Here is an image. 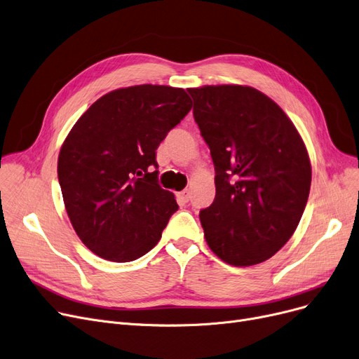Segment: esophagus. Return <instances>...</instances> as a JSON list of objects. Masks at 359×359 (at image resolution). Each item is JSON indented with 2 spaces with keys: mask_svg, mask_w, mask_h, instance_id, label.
<instances>
[{
  "mask_svg": "<svg viewBox=\"0 0 359 359\" xmlns=\"http://www.w3.org/2000/svg\"><path fill=\"white\" fill-rule=\"evenodd\" d=\"M177 196H179V199H180L182 202H189V199H191V191H189V189H184V191H182Z\"/></svg>",
  "mask_w": 359,
  "mask_h": 359,
  "instance_id": "1",
  "label": "esophagus"
}]
</instances>
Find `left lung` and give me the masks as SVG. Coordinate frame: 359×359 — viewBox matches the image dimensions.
<instances>
[{
	"label": "left lung",
	"mask_w": 359,
	"mask_h": 359,
	"mask_svg": "<svg viewBox=\"0 0 359 359\" xmlns=\"http://www.w3.org/2000/svg\"><path fill=\"white\" fill-rule=\"evenodd\" d=\"M194 117L215 167V198L199 212L211 251L255 266L292 238L311 188V161L292 120L266 93L242 85L189 88Z\"/></svg>",
	"instance_id": "8db88e82"
}]
</instances>
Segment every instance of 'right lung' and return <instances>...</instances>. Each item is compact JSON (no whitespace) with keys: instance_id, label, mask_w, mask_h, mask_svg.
Returning <instances> with one entry per match:
<instances>
[{"instance_id":"add662e5","label":"right lung","mask_w":359,"mask_h":359,"mask_svg":"<svg viewBox=\"0 0 359 359\" xmlns=\"http://www.w3.org/2000/svg\"><path fill=\"white\" fill-rule=\"evenodd\" d=\"M182 88L136 85L102 95L58 154V180L76 235L98 257L129 262L158 243L177 211L157 183L155 151L191 111Z\"/></svg>"}]
</instances>
